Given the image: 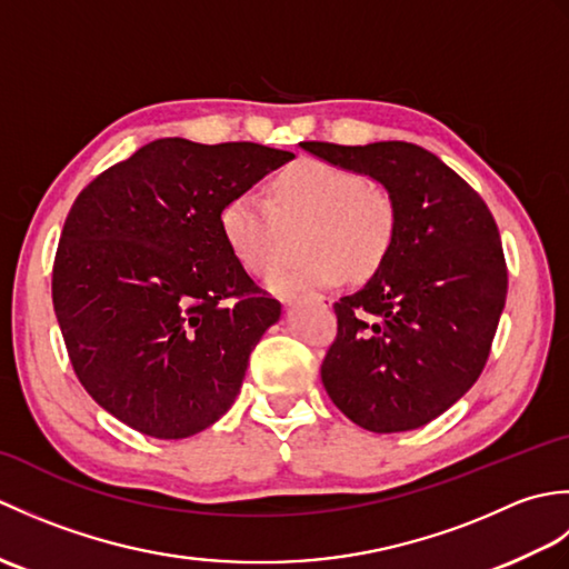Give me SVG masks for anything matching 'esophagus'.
I'll return each instance as SVG.
<instances>
[{
	"label": "esophagus",
	"mask_w": 569,
	"mask_h": 569,
	"mask_svg": "<svg viewBox=\"0 0 569 569\" xmlns=\"http://www.w3.org/2000/svg\"><path fill=\"white\" fill-rule=\"evenodd\" d=\"M312 300H316L318 306H322V308H330L332 306V298L330 296H320V293H316L312 296Z\"/></svg>",
	"instance_id": "1"
}]
</instances>
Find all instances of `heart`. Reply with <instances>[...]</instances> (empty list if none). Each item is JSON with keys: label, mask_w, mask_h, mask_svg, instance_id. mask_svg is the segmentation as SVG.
Masks as SVG:
<instances>
[{"label": "heart", "mask_w": 569, "mask_h": 569, "mask_svg": "<svg viewBox=\"0 0 569 569\" xmlns=\"http://www.w3.org/2000/svg\"><path fill=\"white\" fill-rule=\"evenodd\" d=\"M229 253L251 276H269L281 261L288 229L300 234L306 259L281 266L269 286L291 296L345 283L349 273L371 276L389 257L396 210L379 188L359 173L322 159H298L269 183V202L253 192L227 198L217 214Z\"/></svg>", "instance_id": "1"}]
</instances>
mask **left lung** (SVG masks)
<instances>
[{"label": "left lung", "mask_w": 569, "mask_h": 569, "mask_svg": "<svg viewBox=\"0 0 569 569\" xmlns=\"http://www.w3.org/2000/svg\"><path fill=\"white\" fill-rule=\"evenodd\" d=\"M300 147L379 180L396 210L389 257L332 306L325 391L359 428L416 430L457 403L489 359L509 288L497 222L475 188L416 143Z\"/></svg>", "instance_id": "1"}]
</instances>
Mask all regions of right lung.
I'll return each instance as SVG.
<instances>
[{
  "instance_id": "right-lung-1",
  "label": "right lung",
  "mask_w": 569,
  "mask_h": 569,
  "mask_svg": "<svg viewBox=\"0 0 569 569\" xmlns=\"http://www.w3.org/2000/svg\"><path fill=\"white\" fill-rule=\"evenodd\" d=\"M291 151L156 139L82 188L53 261V310L76 377L107 413L159 440L220 420L281 318L217 224Z\"/></svg>"
}]
</instances>
